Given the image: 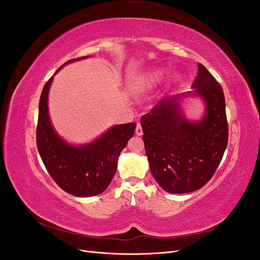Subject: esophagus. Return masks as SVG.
<instances>
[{"label": "esophagus", "mask_w": 260, "mask_h": 260, "mask_svg": "<svg viewBox=\"0 0 260 260\" xmlns=\"http://www.w3.org/2000/svg\"><path fill=\"white\" fill-rule=\"evenodd\" d=\"M136 133H137L138 136H142V135H143V130H142V127H141V123H140V122H138V123H137Z\"/></svg>", "instance_id": "obj_1"}]
</instances>
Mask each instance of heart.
<instances>
[{
	"mask_svg": "<svg viewBox=\"0 0 260 260\" xmlns=\"http://www.w3.org/2000/svg\"><path fill=\"white\" fill-rule=\"evenodd\" d=\"M164 76H165V73L162 70H156V72H153L152 74H148L147 76L140 78V79L135 83V85H133V90L137 92L143 91L146 88H148V86H152L161 81Z\"/></svg>",
	"mask_w": 260,
	"mask_h": 260,
	"instance_id": "heart-1",
	"label": "heart"
}]
</instances>
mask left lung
<instances>
[{
    "instance_id": "left-lung-1",
    "label": "left lung",
    "mask_w": 260,
    "mask_h": 260,
    "mask_svg": "<svg viewBox=\"0 0 260 260\" xmlns=\"http://www.w3.org/2000/svg\"><path fill=\"white\" fill-rule=\"evenodd\" d=\"M192 88L206 104L201 121L190 122L180 113L179 95L161 100L141 118L149 168L164 190L174 194L196 191L208 182L229 137L222 88L202 64Z\"/></svg>"
}]
</instances>
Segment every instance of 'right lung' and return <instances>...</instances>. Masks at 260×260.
I'll use <instances>...</instances> for the list:
<instances>
[{
	"label": "right lung",
	"instance_id": "1",
	"mask_svg": "<svg viewBox=\"0 0 260 260\" xmlns=\"http://www.w3.org/2000/svg\"><path fill=\"white\" fill-rule=\"evenodd\" d=\"M85 57L88 56L69 59L64 65ZM52 80L53 77L44 84L39 102V154L50 176L65 192L81 198L101 194L111 183L117 170L118 157L132 138L137 123L117 124L86 145L68 144L56 135L50 121L48 95Z\"/></svg>",
	"mask_w": 260,
	"mask_h": 260
}]
</instances>
